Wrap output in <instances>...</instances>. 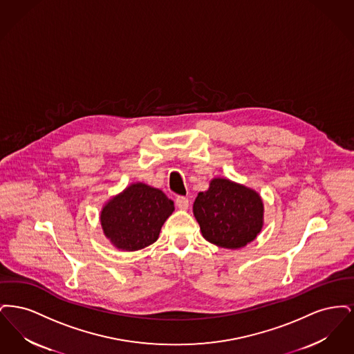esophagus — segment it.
<instances>
[{
	"label": "esophagus",
	"instance_id": "34e87169",
	"mask_svg": "<svg viewBox=\"0 0 354 354\" xmlns=\"http://www.w3.org/2000/svg\"><path fill=\"white\" fill-rule=\"evenodd\" d=\"M175 204H176V207H178L179 209H187L189 202H188V199H187L185 196H178L176 201H175Z\"/></svg>",
	"mask_w": 354,
	"mask_h": 354
}]
</instances>
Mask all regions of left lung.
I'll list each match as a JSON object with an SVG mask.
<instances>
[{"label":"left lung","mask_w":354,"mask_h":354,"mask_svg":"<svg viewBox=\"0 0 354 354\" xmlns=\"http://www.w3.org/2000/svg\"><path fill=\"white\" fill-rule=\"evenodd\" d=\"M194 215L207 241L221 248L237 250L260 234L264 224V204L252 188L215 178L207 191L198 194Z\"/></svg>","instance_id":"left-lung-1"}]
</instances>
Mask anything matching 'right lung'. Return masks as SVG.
Wrapping results in <instances>:
<instances>
[{
    "label": "right lung",
    "mask_w": 354,
    "mask_h": 354,
    "mask_svg": "<svg viewBox=\"0 0 354 354\" xmlns=\"http://www.w3.org/2000/svg\"><path fill=\"white\" fill-rule=\"evenodd\" d=\"M174 209V202L163 191L133 183L103 205L102 230L118 250H143L158 240L162 225Z\"/></svg>",
    "instance_id": "right-lung-1"
}]
</instances>
